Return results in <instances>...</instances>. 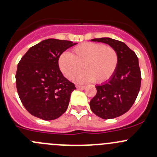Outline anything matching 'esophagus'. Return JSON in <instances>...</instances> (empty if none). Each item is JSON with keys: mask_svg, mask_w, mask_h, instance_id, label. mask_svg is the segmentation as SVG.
Wrapping results in <instances>:
<instances>
[{"mask_svg": "<svg viewBox=\"0 0 157 157\" xmlns=\"http://www.w3.org/2000/svg\"><path fill=\"white\" fill-rule=\"evenodd\" d=\"M76 87L79 90H84L85 86H80V85H76Z\"/></svg>", "mask_w": 157, "mask_h": 157, "instance_id": "obj_1", "label": "esophagus"}]
</instances>
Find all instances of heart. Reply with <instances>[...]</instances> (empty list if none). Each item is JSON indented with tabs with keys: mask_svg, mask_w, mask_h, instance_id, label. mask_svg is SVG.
I'll return each instance as SVG.
<instances>
[{
	"mask_svg": "<svg viewBox=\"0 0 157 157\" xmlns=\"http://www.w3.org/2000/svg\"><path fill=\"white\" fill-rule=\"evenodd\" d=\"M118 64L115 49L103 44L84 42L72 49V54L63 53L58 58V67L67 79H71L82 69L85 71L74 77L79 83L93 81L102 83L113 76Z\"/></svg>",
	"mask_w": 157,
	"mask_h": 157,
	"instance_id": "heart-1",
	"label": "heart"
}]
</instances>
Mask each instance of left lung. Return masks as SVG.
<instances>
[{
    "label": "left lung",
    "instance_id": "8db88e82",
    "mask_svg": "<svg viewBox=\"0 0 157 157\" xmlns=\"http://www.w3.org/2000/svg\"><path fill=\"white\" fill-rule=\"evenodd\" d=\"M105 43L117 52L118 64L109 80L96 85V95L91 99L92 112L103 119H112L127 112L134 104L140 88L141 75L138 58L126 44L105 37L91 39Z\"/></svg>",
    "mask_w": 157,
    "mask_h": 157
}]
</instances>
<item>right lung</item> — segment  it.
Returning <instances> with one entry per match:
<instances>
[{"instance_id":"add662e5","label":"right lung","mask_w":157,"mask_h":157,"mask_svg":"<svg viewBox=\"0 0 157 157\" xmlns=\"http://www.w3.org/2000/svg\"><path fill=\"white\" fill-rule=\"evenodd\" d=\"M75 45L71 41L45 39L31 47L19 62L17 90L23 106L33 116L50 121L67 110L76 87L63 76L58 58Z\"/></svg>"}]
</instances>
